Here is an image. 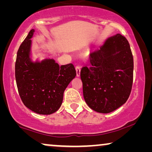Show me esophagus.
I'll list each match as a JSON object with an SVG mask.
<instances>
[{"label":"esophagus","instance_id":"1","mask_svg":"<svg viewBox=\"0 0 152 152\" xmlns=\"http://www.w3.org/2000/svg\"><path fill=\"white\" fill-rule=\"evenodd\" d=\"M80 70H81V67L80 66H76V72H77V76L80 77Z\"/></svg>","mask_w":152,"mask_h":152}]
</instances>
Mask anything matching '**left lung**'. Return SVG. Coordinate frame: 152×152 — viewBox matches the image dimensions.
Returning a JSON list of instances; mask_svg holds the SVG:
<instances>
[{
  "instance_id": "1",
  "label": "left lung",
  "mask_w": 152,
  "mask_h": 152,
  "mask_svg": "<svg viewBox=\"0 0 152 152\" xmlns=\"http://www.w3.org/2000/svg\"><path fill=\"white\" fill-rule=\"evenodd\" d=\"M90 62L80 72L85 102L95 111L111 113L126 102L132 91L134 58L129 43L120 34L109 37L90 54Z\"/></svg>"
}]
</instances>
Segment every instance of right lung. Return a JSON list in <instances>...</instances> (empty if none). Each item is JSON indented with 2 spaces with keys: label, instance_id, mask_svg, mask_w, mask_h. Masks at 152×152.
<instances>
[{
  "label": "right lung",
  "instance_id": "1",
  "mask_svg": "<svg viewBox=\"0 0 152 152\" xmlns=\"http://www.w3.org/2000/svg\"><path fill=\"white\" fill-rule=\"evenodd\" d=\"M32 29L20 44L16 55L15 77L20 99L27 108L41 115L55 113L61 107L64 93L75 77L73 64L59 66L53 59L32 61Z\"/></svg>",
  "mask_w": 152,
  "mask_h": 152
}]
</instances>
